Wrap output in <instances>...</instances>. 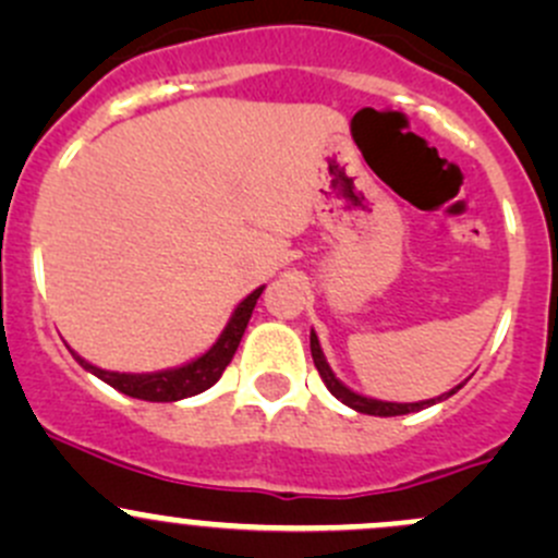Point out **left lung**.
Returning a JSON list of instances; mask_svg holds the SVG:
<instances>
[{
    "instance_id": "8db88e82",
    "label": "left lung",
    "mask_w": 558,
    "mask_h": 558,
    "mask_svg": "<svg viewBox=\"0 0 558 558\" xmlns=\"http://www.w3.org/2000/svg\"><path fill=\"white\" fill-rule=\"evenodd\" d=\"M311 353H313V362H315V369H318L320 380H324L326 388H329L331 393H335L337 399H340L342 404H348V408L359 410V413H367V415H384V418H388V415H408V413H418V410L424 408H432L435 402H442V399L453 397L456 388H451L448 393H442V397L437 399H426V402H380V399H369V397H362V393L351 391L348 386H342L340 380L335 378V373L329 369V364H326L324 359V351H320L318 345V337H315V331H311Z\"/></svg>"
}]
</instances>
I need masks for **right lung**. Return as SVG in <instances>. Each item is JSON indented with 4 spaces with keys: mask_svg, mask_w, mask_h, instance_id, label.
<instances>
[{
    "mask_svg": "<svg viewBox=\"0 0 558 558\" xmlns=\"http://www.w3.org/2000/svg\"><path fill=\"white\" fill-rule=\"evenodd\" d=\"M262 289H256L253 294H247L243 302L238 305L232 318H229L227 329L221 331V337L216 340V345L207 353H202L194 362L183 364L178 369H165V373H150V375H129V373H107V369L94 367L86 359L77 356L72 351V356L81 362V367H86L88 373L97 375L99 380H105L107 386L118 388L121 393L134 399H145V402H178V399L194 397V393H202L205 388H210L218 378L223 375V369L232 362L234 351H238L240 340L245 335V326L251 320L253 307H256V300L262 296Z\"/></svg>",
    "mask_w": 558,
    "mask_h": 558,
    "instance_id": "obj_1",
    "label": "right lung"
}]
</instances>
